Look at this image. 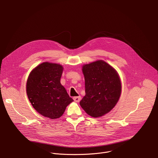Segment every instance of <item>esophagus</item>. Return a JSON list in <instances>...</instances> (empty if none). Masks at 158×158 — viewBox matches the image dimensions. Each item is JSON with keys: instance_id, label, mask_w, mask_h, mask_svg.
<instances>
[{"instance_id": "esophagus-1", "label": "esophagus", "mask_w": 158, "mask_h": 158, "mask_svg": "<svg viewBox=\"0 0 158 158\" xmlns=\"http://www.w3.org/2000/svg\"><path fill=\"white\" fill-rule=\"evenodd\" d=\"M73 99H74V101H76V102H79V101H81V98L80 96H79L74 97V98H73Z\"/></svg>"}]
</instances>
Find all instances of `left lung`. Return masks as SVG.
I'll use <instances>...</instances> for the list:
<instances>
[{
	"label": "left lung",
	"instance_id": "8db88e82",
	"mask_svg": "<svg viewBox=\"0 0 158 158\" xmlns=\"http://www.w3.org/2000/svg\"><path fill=\"white\" fill-rule=\"evenodd\" d=\"M85 96L80 105L87 114L99 118L116 106L121 93V83L116 70L103 60L84 65Z\"/></svg>",
	"mask_w": 158,
	"mask_h": 158
}]
</instances>
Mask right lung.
I'll use <instances>...</instances> for the list:
<instances>
[{
  "label": "right lung",
  "mask_w": 158,
  "mask_h": 158,
  "mask_svg": "<svg viewBox=\"0 0 158 158\" xmlns=\"http://www.w3.org/2000/svg\"><path fill=\"white\" fill-rule=\"evenodd\" d=\"M61 65L44 62L30 73L26 86L28 98L39 114L52 119L60 118L73 99L60 84Z\"/></svg>",
  "instance_id": "1"
}]
</instances>
